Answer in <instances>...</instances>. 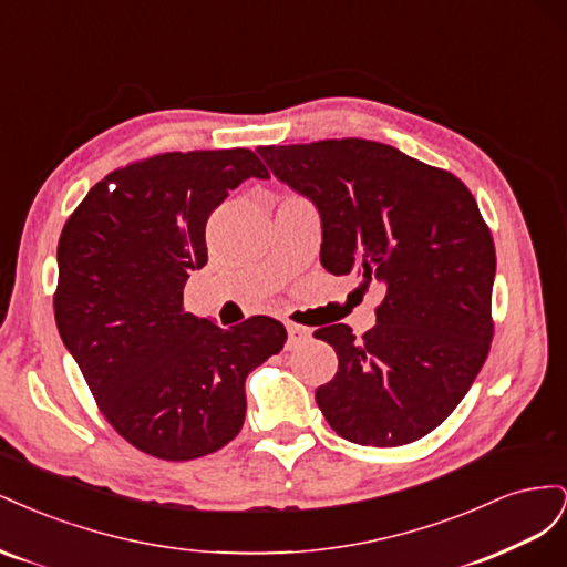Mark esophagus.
<instances>
[{"label":"esophagus","instance_id":"34e87169","mask_svg":"<svg viewBox=\"0 0 567 567\" xmlns=\"http://www.w3.org/2000/svg\"><path fill=\"white\" fill-rule=\"evenodd\" d=\"M286 331H288V340H286V348L288 350L302 346V342L310 340V336H312L310 329H305V326H298V323H288Z\"/></svg>","mask_w":567,"mask_h":567}]
</instances>
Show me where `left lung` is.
I'll return each instance as SVG.
<instances>
[{"instance_id":"8db88e82","label":"left lung","mask_w":567,"mask_h":567,"mask_svg":"<svg viewBox=\"0 0 567 567\" xmlns=\"http://www.w3.org/2000/svg\"><path fill=\"white\" fill-rule=\"evenodd\" d=\"M274 177L321 217V265L381 281L385 298L362 340L319 329L338 354L317 404L364 447H400L447 419L492 342L496 255L473 194L447 169L367 140L260 146Z\"/></svg>"}]
</instances>
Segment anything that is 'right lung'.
<instances>
[{"mask_svg":"<svg viewBox=\"0 0 567 567\" xmlns=\"http://www.w3.org/2000/svg\"><path fill=\"white\" fill-rule=\"evenodd\" d=\"M250 177L269 179L250 148L161 153L94 184L61 231V340L101 414L151 456L192 461L231 442L248 373L286 342L277 319L221 329L182 307L208 262L205 221Z\"/></svg>","mask_w":567,"mask_h":567,"instance_id":"right-lung-1","label":"right lung"}]
</instances>
